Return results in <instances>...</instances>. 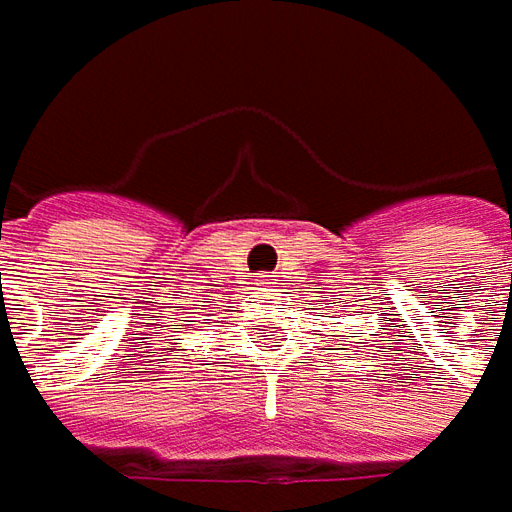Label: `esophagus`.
Segmentation results:
<instances>
[{
  "label": "esophagus",
  "instance_id": "34e87169",
  "mask_svg": "<svg viewBox=\"0 0 512 512\" xmlns=\"http://www.w3.org/2000/svg\"><path fill=\"white\" fill-rule=\"evenodd\" d=\"M263 286H269V280H266V283H263Z\"/></svg>",
  "mask_w": 512,
  "mask_h": 512
}]
</instances>
